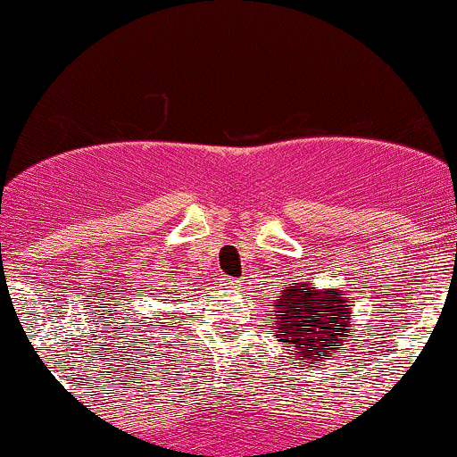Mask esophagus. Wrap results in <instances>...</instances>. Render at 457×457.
I'll return each instance as SVG.
<instances>
[{"label": "esophagus", "instance_id": "34e87169", "mask_svg": "<svg viewBox=\"0 0 457 457\" xmlns=\"http://www.w3.org/2000/svg\"><path fill=\"white\" fill-rule=\"evenodd\" d=\"M236 283H238V281H234V279H228V283H225V286H228V287H236Z\"/></svg>", "mask_w": 457, "mask_h": 457}]
</instances>
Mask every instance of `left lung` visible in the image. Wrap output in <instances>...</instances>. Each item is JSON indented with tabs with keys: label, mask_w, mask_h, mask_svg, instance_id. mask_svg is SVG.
<instances>
[{
	"label": "left lung",
	"mask_w": 457,
	"mask_h": 457,
	"mask_svg": "<svg viewBox=\"0 0 457 457\" xmlns=\"http://www.w3.org/2000/svg\"><path fill=\"white\" fill-rule=\"evenodd\" d=\"M348 313L350 298L339 290L318 292L307 283H292L275 303V337L290 354L301 356L303 365H313L344 345L350 333Z\"/></svg>",
	"instance_id": "8db88e82"
}]
</instances>
